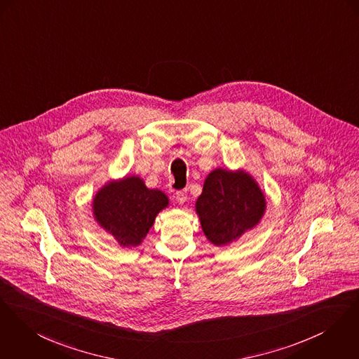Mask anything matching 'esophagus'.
<instances>
[{
    "label": "esophagus",
    "mask_w": 359,
    "mask_h": 359,
    "mask_svg": "<svg viewBox=\"0 0 359 359\" xmlns=\"http://www.w3.org/2000/svg\"><path fill=\"white\" fill-rule=\"evenodd\" d=\"M173 196H175V199L177 201V203L183 205V203L187 201V190H180V191H176Z\"/></svg>",
    "instance_id": "34e87169"
}]
</instances>
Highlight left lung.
<instances>
[{"instance_id": "left-lung-1", "label": "left lung", "mask_w": 359, "mask_h": 359, "mask_svg": "<svg viewBox=\"0 0 359 359\" xmlns=\"http://www.w3.org/2000/svg\"><path fill=\"white\" fill-rule=\"evenodd\" d=\"M265 209L262 190L242 169L212 170L195 203L202 231L215 246H226L238 241L261 221Z\"/></svg>"}]
</instances>
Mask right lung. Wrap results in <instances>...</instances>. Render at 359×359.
<instances>
[{"label":"right lung","mask_w":359,"mask_h":359,"mask_svg":"<svg viewBox=\"0 0 359 359\" xmlns=\"http://www.w3.org/2000/svg\"><path fill=\"white\" fill-rule=\"evenodd\" d=\"M168 205L169 199L161 190L147 189L139 176H127L107 183L95 194L93 215L120 246L135 248Z\"/></svg>","instance_id":"right-lung-1"}]
</instances>
